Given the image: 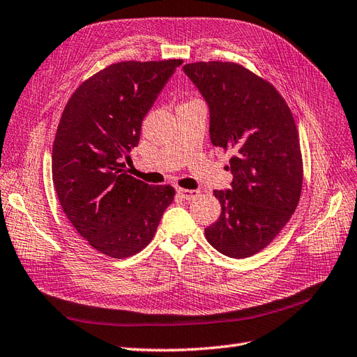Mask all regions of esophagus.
<instances>
[{
	"mask_svg": "<svg viewBox=\"0 0 357 357\" xmlns=\"http://www.w3.org/2000/svg\"><path fill=\"white\" fill-rule=\"evenodd\" d=\"M176 191H178V195H179L182 199H185V200H191V199H195V197L199 195V191H196V190L176 188Z\"/></svg>",
	"mask_w": 357,
	"mask_h": 357,
	"instance_id": "34e87169",
	"label": "esophagus"
}]
</instances>
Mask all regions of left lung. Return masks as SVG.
Returning a JSON list of instances; mask_svg holds the SVG:
<instances>
[{
    "instance_id": "obj_1",
    "label": "left lung",
    "mask_w": 357,
    "mask_h": 357,
    "mask_svg": "<svg viewBox=\"0 0 357 357\" xmlns=\"http://www.w3.org/2000/svg\"><path fill=\"white\" fill-rule=\"evenodd\" d=\"M182 69L208 104L211 143L232 153L231 188L214 190L222 214L205 236L226 257L249 258L276 238L298 204L303 162L294 117L268 81L236 63Z\"/></svg>"
}]
</instances>
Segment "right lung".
Listing matches in <instances>:
<instances>
[{
	"mask_svg": "<svg viewBox=\"0 0 357 357\" xmlns=\"http://www.w3.org/2000/svg\"><path fill=\"white\" fill-rule=\"evenodd\" d=\"M182 60L122 61L86 79L63 109L52 181L63 211L91 248L128 258L153 238L175 188L128 175L142 122Z\"/></svg>",
	"mask_w": 357,
	"mask_h": 357,
	"instance_id": "right-lung-1",
	"label": "right lung"
}]
</instances>
